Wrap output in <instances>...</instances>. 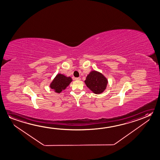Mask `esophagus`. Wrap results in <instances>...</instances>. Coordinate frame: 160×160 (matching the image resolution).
Segmentation results:
<instances>
[{
    "instance_id": "obj_1",
    "label": "esophagus",
    "mask_w": 160,
    "mask_h": 160,
    "mask_svg": "<svg viewBox=\"0 0 160 160\" xmlns=\"http://www.w3.org/2000/svg\"><path fill=\"white\" fill-rule=\"evenodd\" d=\"M74 79H75L76 81H80V80H81V78H80L79 77H77V78H75Z\"/></svg>"
}]
</instances>
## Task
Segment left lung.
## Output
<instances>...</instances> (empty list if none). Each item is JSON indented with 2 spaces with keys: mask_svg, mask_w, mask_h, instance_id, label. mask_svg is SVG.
Returning <instances> with one entry per match:
<instances>
[{
  "mask_svg": "<svg viewBox=\"0 0 160 160\" xmlns=\"http://www.w3.org/2000/svg\"><path fill=\"white\" fill-rule=\"evenodd\" d=\"M84 82L87 87L95 94H100L104 91L108 83L102 74L95 71L89 74Z\"/></svg>",
  "mask_w": 160,
  "mask_h": 160,
  "instance_id": "left-lung-1",
  "label": "left lung"
}]
</instances>
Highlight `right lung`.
I'll list each match as a JSON object with an SVG mask.
<instances>
[{"label":"right lung","mask_w":160,"mask_h":160,"mask_svg":"<svg viewBox=\"0 0 160 160\" xmlns=\"http://www.w3.org/2000/svg\"><path fill=\"white\" fill-rule=\"evenodd\" d=\"M72 81V79L71 77H67L64 76L63 74H58L56 76L55 78L54 79L53 81L51 83L50 87L56 92L59 93L69 86Z\"/></svg>","instance_id":"obj_1"}]
</instances>
